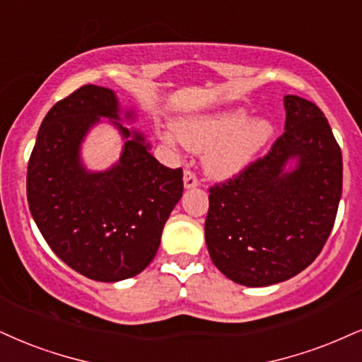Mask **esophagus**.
<instances>
[{
    "label": "esophagus",
    "instance_id": "1",
    "mask_svg": "<svg viewBox=\"0 0 362 362\" xmlns=\"http://www.w3.org/2000/svg\"><path fill=\"white\" fill-rule=\"evenodd\" d=\"M182 180H185V188H188V189L196 188V186L199 185L198 176H196L191 169H185V177H182Z\"/></svg>",
    "mask_w": 362,
    "mask_h": 362
}]
</instances>
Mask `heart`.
Instances as JSON below:
<instances>
[{"label":"heart","mask_w":362,"mask_h":362,"mask_svg":"<svg viewBox=\"0 0 362 362\" xmlns=\"http://www.w3.org/2000/svg\"><path fill=\"white\" fill-rule=\"evenodd\" d=\"M247 119L243 110L213 117L188 119L176 124L180 139L191 151L206 153L204 164L215 176L238 173L255 156L272 136V126L263 119ZM169 144L174 137L164 136Z\"/></svg>","instance_id":"b5f03b06"}]
</instances>
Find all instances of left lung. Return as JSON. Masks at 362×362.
I'll return each mask as SVG.
<instances>
[{
    "label": "left lung",
    "instance_id": "left-lung-1",
    "mask_svg": "<svg viewBox=\"0 0 362 362\" xmlns=\"http://www.w3.org/2000/svg\"><path fill=\"white\" fill-rule=\"evenodd\" d=\"M285 131L263 158L209 186L204 238L213 263L247 287L284 282L322 252L342 193V154L314 102L285 97ZM290 157L299 158L284 173Z\"/></svg>",
    "mask_w": 362,
    "mask_h": 362
}]
</instances>
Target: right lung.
Wrapping results in <instances>:
<instances>
[{
	"instance_id": "add662e5",
	"label": "right lung",
	"mask_w": 362,
	"mask_h": 362,
	"mask_svg": "<svg viewBox=\"0 0 362 362\" xmlns=\"http://www.w3.org/2000/svg\"><path fill=\"white\" fill-rule=\"evenodd\" d=\"M110 88L83 86L45 115L31 151L26 196L31 216L55 255L97 282L141 274L182 196V169L166 168L149 144L122 124V158L105 173H87L78 147L99 117L119 119ZM131 115V114H129Z\"/></svg>"
}]
</instances>
